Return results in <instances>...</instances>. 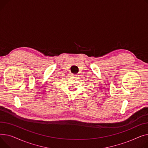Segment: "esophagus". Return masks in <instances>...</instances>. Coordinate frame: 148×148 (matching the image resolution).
<instances>
[{
	"instance_id": "1",
	"label": "esophagus",
	"mask_w": 148,
	"mask_h": 148,
	"mask_svg": "<svg viewBox=\"0 0 148 148\" xmlns=\"http://www.w3.org/2000/svg\"><path fill=\"white\" fill-rule=\"evenodd\" d=\"M72 75H73V76H77V75H76V74H72Z\"/></svg>"
}]
</instances>
